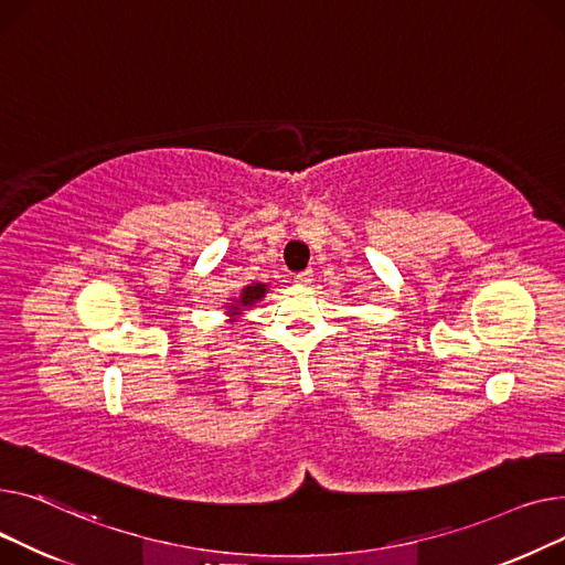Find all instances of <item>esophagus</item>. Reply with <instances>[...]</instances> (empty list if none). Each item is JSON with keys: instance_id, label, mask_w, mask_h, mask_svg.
<instances>
[{"instance_id": "1", "label": "esophagus", "mask_w": 565, "mask_h": 565, "mask_svg": "<svg viewBox=\"0 0 565 565\" xmlns=\"http://www.w3.org/2000/svg\"><path fill=\"white\" fill-rule=\"evenodd\" d=\"M294 282H296V285H301V287L310 285V282H312V271H301V274H296V276H294Z\"/></svg>"}]
</instances>
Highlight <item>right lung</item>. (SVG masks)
<instances>
[{
	"mask_svg": "<svg viewBox=\"0 0 565 565\" xmlns=\"http://www.w3.org/2000/svg\"><path fill=\"white\" fill-rule=\"evenodd\" d=\"M269 291V282H250V285H244V289L239 291L237 298H230V301L223 306L227 312V323H237L246 310H250L257 301H262L264 296H267Z\"/></svg>",
	"mask_w": 565,
	"mask_h": 565,
	"instance_id": "1",
	"label": "right lung"
}]
</instances>
